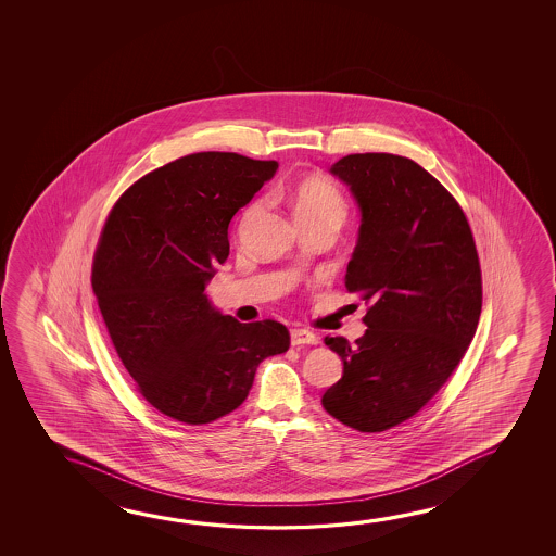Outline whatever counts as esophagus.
Segmentation results:
<instances>
[{"label":"esophagus","mask_w":556,"mask_h":556,"mask_svg":"<svg viewBox=\"0 0 556 556\" xmlns=\"http://www.w3.org/2000/svg\"><path fill=\"white\" fill-rule=\"evenodd\" d=\"M318 343V337L314 336L312 331L306 329H291V345H316Z\"/></svg>","instance_id":"obj_1"}]
</instances>
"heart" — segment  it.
I'll return each mask as SVG.
<instances>
[{"label": "heart", "mask_w": 556, "mask_h": 556, "mask_svg": "<svg viewBox=\"0 0 556 556\" xmlns=\"http://www.w3.org/2000/svg\"><path fill=\"white\" fill-rule=\"evenodd\" d=\"M292 211L296 219L343 220L346 205L341 191L324 178H306L292 191Z\"/></svg>", "instance_id": "b5f03b06"}]
</instances>
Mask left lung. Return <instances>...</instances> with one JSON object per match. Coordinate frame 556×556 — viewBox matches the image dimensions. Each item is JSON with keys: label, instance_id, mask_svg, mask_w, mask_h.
<instances>
[{"label": "left lung", "instance_id": "1", "mask_svg": "<svg viewBox=\"0 0 556 556\" xmlns=\"http://www.w3.org/2000/svg\"><path fill=\"white\" fill-rule=\"evenodd\" d=\"M329 173L361 211L345 287L370 308L355 345L324 339L343 376L321 405L346 427L382 432L427 405L465 355L481 316L479 255L457 201L415 161L346 155Z\"/></svg>", "mask_w": 556, "mask_h": 556}]
</instances>
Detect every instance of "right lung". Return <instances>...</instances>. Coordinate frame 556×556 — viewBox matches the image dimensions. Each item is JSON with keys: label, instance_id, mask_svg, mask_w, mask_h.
<instances>
[{"label": "right lung", "instance_id": "add662e5", "mask_svg": "<svg viewBox=\"0 0 556 556\" xmlns=\"http://www.w3.org/2000/svg\"><path fill=\"white\" fill-rule=\"evenodd\" d=\"M277 168L237 153L182 156L137 180L104 225L92 291L139 392L170 419L225 417L260 363L289 349L282 324H240L205 292L227 260L228 223Z\"/></svg>", "mask_w": 556, "mask_h": 556}]
</instances>
